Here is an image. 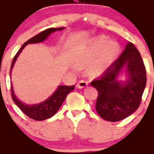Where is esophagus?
<instances>
[{
  "instance_id": "obj_1",
  "label": "esophagus",
  "mask_w": 154,
  "mask_h": 154,
  "mask_svg": "<svg viewBox=\"0 0 154 154\" xmlns=\"http://www.w3.org/2000/svg\"><path fill=\"white\" fill-rule=\"evenodd\" d=\"M87 84H88V82H86V81L81 80L77 83V87H78V88H84V87H87Z\"/></svg>"
}]
</instances>
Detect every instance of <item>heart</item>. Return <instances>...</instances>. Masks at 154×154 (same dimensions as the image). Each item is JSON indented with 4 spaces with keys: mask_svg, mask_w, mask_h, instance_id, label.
<instances>
[{
    "mask_svg": "<svg viewBox=\"0 0 154 154\" xmlns=\"http://www.w3.org/2000/svg\"><path fill=\"white\" fill-rule=\"evenodd\" d=\"M119 44L115 41H108L106 36L94 38L85 49L82 62L94 60L90 66L93 74H100L106 70L119 53Z\"/></svg>",
    "mask_w": 154,
    "mask_h": 154,
    "instance_id": "b5f03b06",
    "label": "heart"
}]
</instances>
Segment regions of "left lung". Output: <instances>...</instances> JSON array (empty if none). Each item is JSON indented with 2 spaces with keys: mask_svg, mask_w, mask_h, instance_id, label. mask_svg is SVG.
<instances>
[{
  "mask_svg": "<svg viewBox=\"0 0 154 154\" xmlns=\"http://www.w3.org/2000/svg\"><path fill=\"white\" fill-rule=\"evenodd\" d=\"M124 66L127 68L129 80L121 84L116 77ZM146 82V68L141 55L135 46L129 43L121 55L91 83L98 91L96 103L98 115L110 122L130 116L140 106Z\"/></svg>",
  "mask_w": 154,
  "mask_h": 154,
  "instance_id": "obj_1",
  "label": "left lung"
}]
</instances>
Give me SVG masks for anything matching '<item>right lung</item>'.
<instances>
[{"instance_id":"right-lung-1","label":"right lung","mask_w":154,"mask_h":154,"mask_svg":"<svg viewBox=\"0 0 154 154\" xmlns=\"http://www.w3.org/2000/svg\"><path fill=\"white\" fill-rule=\"evenodd\" d=\"M62 29H63V27H61V28L47 29H45L44 31L40 32L39 34L34 36L33 38H29L28 41H26L25 44L22 45V47L20 48V50L17 52V54H15V57L13 58L10 74L11 72V68L13 67V65L15 63L18 55L21 52L22 49L25 48L26 44L42 42L44 39H46V38L50 35L51 33L57 31V30H62ZM11 91L12 100H14V102L18 106V107L22 110L23 113L26 115L29 118L35 119V120H44V119L50 118V117H52L54 115L57 113V111L59 110L62 104L63 103V101L66 99L67 94L74 90V86H59L57 90L54 93V95L49 97L47 100H45L43 103L32 105V106L25 105L21 101H20L17 99V97L15 96V94H14V91H13V89H12V86L11 87Z\"/></svg>"}]
</instances>
